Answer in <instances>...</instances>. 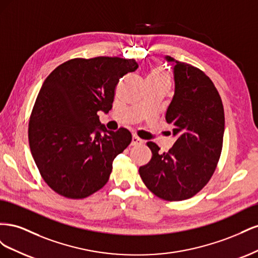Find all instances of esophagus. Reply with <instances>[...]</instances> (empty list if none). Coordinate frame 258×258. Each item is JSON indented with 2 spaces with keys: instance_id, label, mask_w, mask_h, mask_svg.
<instances>
[{
  "instance_id": "34e87169",
  "label": "esophagus",
  "mask_w": 258,
  "mask_h": 258,
  "mask_svg": "<svg viewBox=\"0 0 258 258\" xmlns=\"http://www.w3.org/2000/svg\"><path fill=\"white\" fill-rule=\"evenodd\" d=\"M143 143V140L140 139L138 136L134 135L132 136V141H131V145L136 146V145H141Z\"/></svg>"
}]
</instances>
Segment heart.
I'll return each instance as SVG.
<instances>
[{"label": "heart", "mask_w": 258, "mask_h": 258, "mask_svg": "<svg viewBox=\"0 0 258 258\" xmlns=\"http://www.w3.org/2000/svg\"><path fill=\"white\" fill-rule=\"evenodd\" d=\"M148 81H154L157 83H161L165 85H169V79L168 75L162 71L161 69H154L153 71L147 76Z\"/></svg>", "instance_id": "1"}]
</instances>
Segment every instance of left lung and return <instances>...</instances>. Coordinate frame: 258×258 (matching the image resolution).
<instances>
[{"label": "left lung", "mask_w": 258, "mask_h": 258, "mask_svg": "<svg viewBox=\"0 0 258 258\" xmlns=\"http://www.w3.org/2000/svg\"><path fill=\"white\" fill-rule=\"evenodd\" d=\"M173 66L174 95L166 120L176 141L169 152L147 142L152 159L140 167L142 181L156 196L168 201L188 199L214 173L223 147L225 116L214 84L199 70L166 56Z\"/></svg>", "instance_id": "8db88e82"}]
</instances>
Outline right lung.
<instances>
[{
    "label": "right lung",
    "mask_w": 258,
    "mask_h": 258,
    "mask_svg": "<svg viewBox=\"0 0 258 258\" xmlns=\"http://www.w3.org/2000/svg\"><path fill=\"white\" fill-rule=\"evenodd\" d=\"M138 68L134 59L76 58L44 81L30 116L29 144L44 181L61 196L83 199L107 183L113 160L132 136L124 128L107 130L97 113H108L119 80Z\"/></svg>",
    "instance_id": "right-lung-1"
}]
</instances>
